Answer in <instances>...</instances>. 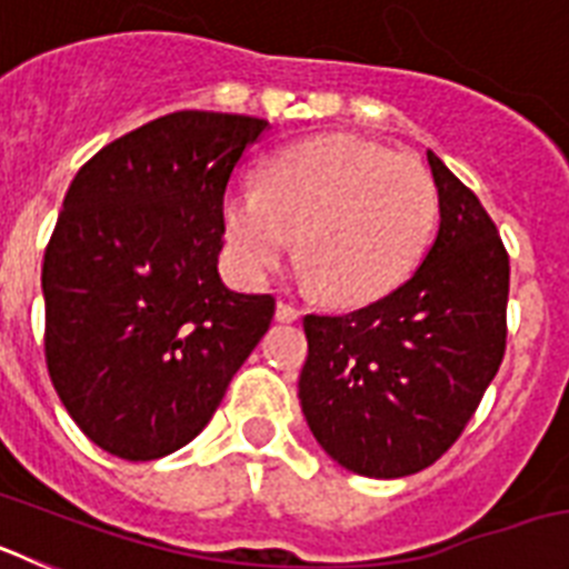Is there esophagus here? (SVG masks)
Segmentation results:
<instances>
[{
	"label": "esophagus",
	"instance_id": "obj_1",
	"mask_svg": "<svg viewBox=\"0 0 569 569\" xmlns=\"http://www.w3.org/2000/svg\"><path fill=\"white\" fill-rule=\"evenodd\" d=\"M301 316V310L296 308V305H290V301H279L276 305V321H284V325H290V321H296Z\"/></svg>",
	"mask_w": 569,
	"mask_h": 569
}]
</instances>
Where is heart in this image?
Instances as JSON below:
<instances>
[{
	"instance_id": "heart-1",
	"label": "heart",
	"mask_w": 569,
	"mask_h": 569,
	"mask_svg": "<svg viewBox=\"0 0 569 569\" xmlns=\"http://www.w3.org/2000/svg\"><path fill=\"white\" fill-rule=\"evenodd\" d=\"M439 219V188L416 156L350 133L296 142L264 164L261 188L233 184L222 230L239 276L268 279L293 253L336 305H365L413 273Z\"/></svg>"
}]
</instances>
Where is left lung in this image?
I'll list each match as a JSON object with an SVG mask.
<instances>
[{"label": "left lung", "mask_w": 569, "mask_h": 569, "mask_svg": "<svg viewBox=\"0 0 569 569\" xmlns=\"http://www.w3.org/2000/svg\"><path fill=\"white\" fill-rule=\"evenodd\" d=\"M439 233L416 273L341 316H305L301 413L325 453L370 479L433 465L472 419L507 345L510 256L433 150Z\"/></svg>", "instance_id": "obj_1"}]
</instances>
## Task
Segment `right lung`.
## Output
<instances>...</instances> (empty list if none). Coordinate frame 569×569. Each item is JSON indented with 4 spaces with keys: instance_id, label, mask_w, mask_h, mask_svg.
Instances as JSON below:
<instances>
[{
    "instance_id": "obj_1",
    "label": "right lung",
    "mask_w": 569,
    "mask_h": 569,
    "mask_svg": "<svg viewBox=\"0 0 569 569\" xmlns=\"http://www.w3.org/2000/svg\"><path fill=\"white\" fill-rule=\"evenodd\" d=\"M264 119L159 116L79 168L44 250V361L70 419L124 461L213 419L268 333L273 296L219 276L224 188Z\"/></svg>"
}]
</instances>
